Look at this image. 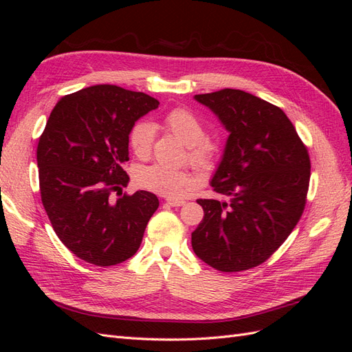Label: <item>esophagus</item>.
Returning <instances> with one entry per match:
<instances>
[{
    "label": "esophagus",
    "instance_id": "obj_1",
    "mask_svg": "<svg viewBox=\"0 0 352 352\" xmlns=\"http://www.w3.org/2000/svg\"><path fill=\"white\" fill-rule=\"evenodd\" d=\"M166 202H167L168 206H172V207H180V206L185 204V201H182V199H173V198H168Z\"/></svg>",
    "mask_w": 352,
    "mask_h": 352
}]
</instances>
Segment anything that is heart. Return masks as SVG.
Returning a JSON list of instances; mask_svg holds the SVG:
<instances>
[{"label": "heart", "mask_w": 352, "mask_h": 352, "mask_svg": "<svg viewBox=\"0 0 352 352\" xmlns=\"http://www.w3.org/2000/svg\"><path fill=\"white\" fill-rule=\"evenodd\" d=\"M167 129L186 145L189 163L199 170L216 166L220 155V144L206 135V126L188 109L177 107L164 116ZM155 129L150 122H138L129 133V145L138 158H148L153 151ZM135 180L151 192L164 197H180L192 186L194 176L186 168H175L163 164L142 166L136 170Z\"/></svg>", "instance_id": "1"}]
</instances>
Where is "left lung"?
Wrapping results in <instances>:
<instances>
[{
  "label": "left lung",
  "instance_id": "obj_1",
  "mask_svg": "<svg viewBox=\"0 0 352 352\" xmlns=\"http://www.w3.org/2000/svg\"><path fill=\"white\" fill-rule=\"evenodd\" d=\"M195 100L214 111L230 135L211 180L226 199H197L204 219L192 232L194 252L219 272L257 267L302 216L310 155L278 105L230 88Z\"/></svg>",
  "mask_w": 352,
  "mask_h": 352
}]
</instances>
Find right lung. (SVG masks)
I'll return each instance as SVG.
<instances>
[{
  "instance_id": "obj_1",
  "label": "right lung",
  "mask_w": 352,
  "mask_h": 352,
  "mask_svg": "<svg viewBox=\"0 0 352 352\" xmlns=\"http://www.w3.org/2000/svg\"><path fill=\"white\" fill-rule=\"evenodd\" d=\"M158 104L144 92L95 85L63 97L48 117L36 150L42 206L60 241L83 261L114 265L141 247L158 198L123 194L129 176L122 164L135 122Z\"/></svg>"
}]
</instances>
